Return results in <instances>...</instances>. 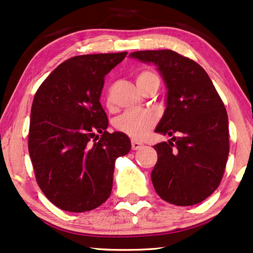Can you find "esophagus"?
<instances>
[{"mask_svg": "<svg viewBox=\"0 0 253 253\" xmlns=\"http://www.w3.org/2000/svg\"><path fill=\"white\" fill-rule=\"evenodd\" d=\"M142 147V142L138 141V140H132V148L133 150H139Z\"/></svg>", "mask_w": 253, "mask_h": 253, "instance_id": "obj_1", "label": "esophagus"}]
</instances>
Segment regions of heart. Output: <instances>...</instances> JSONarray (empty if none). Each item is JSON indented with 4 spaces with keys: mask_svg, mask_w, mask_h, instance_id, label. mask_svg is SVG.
I'll return each instance as SVG.
<instances>
[{
    "mask_svg": "<svg viewBox=\"0 0 253 253\" xmlns=\"http://www.w3.org/2000/svg\"><path fill=\"white\" fill-rule=\"evenodd\" d=\"M152 77H157V75L152 72H142L141 74H139L136 81L145 80ZM157 120L158 117L156 113L148 109H128L117 118L115 127L118 130L132 138L141 139L157 124Z\"/></svg>",
    "mask_w": 253,
    "mask_h": 253,
    "instance_id": "b5f03b06",
    "label": "heart"
}]
</instances>
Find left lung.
Listing matches in <instances>:
<instances>
[{
  "instance_id": "1",
  "label": "left lung",
  "mask_w": 253,
  "mask_h": 253,
  "mask_svg": "<svg viewBox=\"0 0 253 253\" xmlns=\"http://www.w3.org/2000/svg\"><path fill=\"white\" fill-rule=\"evenodd\" d=\"M129 57L156 65L167 89L156 132L172 139L154 145V190L176 206L203 202L220 184L229 157V119L220 96L203 67L175 51L140 50Z\"/></svg>"
}]
</instances>
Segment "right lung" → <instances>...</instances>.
<instances>
[{"label": "right lung", "mask_w": 253, "mask_h": 253, "mask_svg": "<svg viewBox=\"0 0 253 253\" xmlns=\"http://www.w3.org/2000/svg\"><path fill=\"white\" fill-rule=\"evenodd\" d=\"M127 51L79 55L42 82L30 114L28 150L40 188L69 212L99 208L111 196L115 160L130 151L123 132L108 133L100 96Z\"/></svg>", "instance_id": "right-lung-1"}]
</instances>
